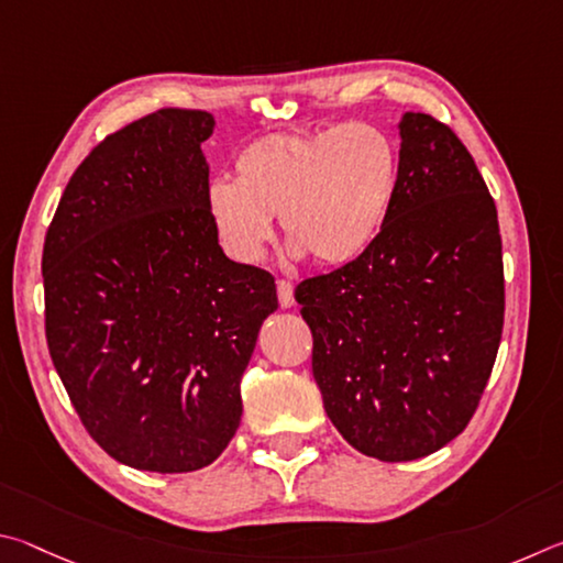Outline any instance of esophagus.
Returning a JSON list of instances; mask_svg holds the SVG:
<instances>
[{
  "label": "esophagus",
  "mask_w": 563,
  "mask_h": 563,
  "mask_svg": "<svg viewBox=\"0 0 563 563\" xmlns=\"http://www.w3.org/2000/svg\"><path fill=\"white\" fill-rule=\"evenodd\" d=\"M276 294H279L282 309H291L294 307V287H291L287 279L276 282Z\"/></svg>",
  "instance_id": "obj_1"
}]
</instances>
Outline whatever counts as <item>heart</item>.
<instances>
[{"label":"heart","mask_w":563,"mask_h":563,"mask_svg":"<svg viewBox=\"0 0 563 563\" xmlns=\"http://www.w3.org/2000/svg\"><path fill=\"white\" fill-rule=\"evenodd\" d=\"M398 180L396 145L373 125L274 133L234 157V183L210 185L207 214L234 262H260L272 240V217H279L294 252L321 266H341L378 240Z\"/></svg>","instance_id":"obj_1"}]
</instances>
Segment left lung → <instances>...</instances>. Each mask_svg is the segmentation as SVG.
<instances>
[{
  "instance_id": "obj_1",
  "label": "left lung",
  "mask_w": 563,
  "mask_h": 563,
  "mask_svg": "<svg viewBox=\"0 0 563 563\" xmlns=\"http://www.w3.org/2000/svg\"><path fill=\"white\" fill-rule=\"evenodd\" d=\"M398 195L358 260L303 279L323 410L383 462L432 455L475 416L505 327L497 207L450 125L400 121Z\"/></svg>"
}]
</instances>
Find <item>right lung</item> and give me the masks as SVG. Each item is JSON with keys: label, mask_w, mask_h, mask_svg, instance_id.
Returning a JSON list of instances; mask_svg holds the SVG:
<instances>
[{"label": "right lung", "mask_w": 563, "mask_h": 563, "mask_svg": "<svg viewBox=\"0 0 563 563\" xmlns=\"http://www.w3.org/2000/svg\"><path fill=\"white\" fill-rule=\"evenodd\" d=\"M207 111L161 108L76 167L42 256L46 343L74 408L113 460L207 467L242 418L240 380L274 276L227 260L207 214Z\"/></svg>", "instance_id": "1"}]
</instances>
